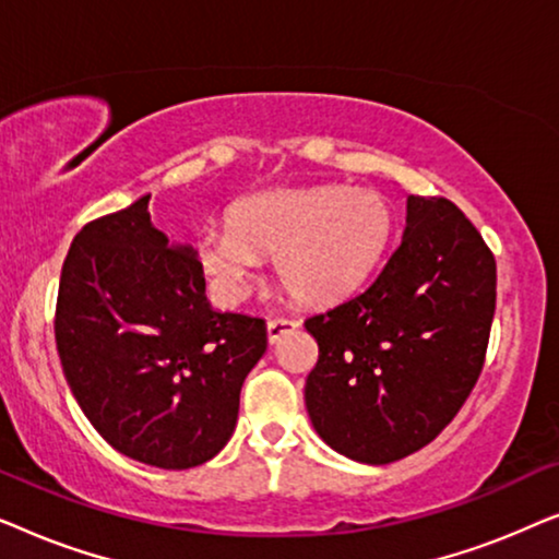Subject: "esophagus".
<instances>
[{
    "label": "esophagus",
    "instance_id": "esophagus-1",
    "mask_svg": "<svg viewBox=\"0 0 559 559\" xmlns=\"http://www.w3.org/2000/svg\"><path fill=\"white\" fill-rule=\"evenodd\" d=\"M295 328H300V320H295V318H270V320H266V338H270V343H277L282 335L295 331Z\"/></svg>",
    "mask_w": 559,
    "mask_h": 559
}]
</instances>
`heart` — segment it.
<instances>
[{
    "label": "heart",
    "mask_w": 559,
    "mask_h": 559,
    "mask_svg": "<svg viewBox=\"0 0 559 559\" xmlns=\"http://www.w3.org/2000/svg\"><path fill=\"white\" fill-rule=\"evenodd\" d=\"M392 209L377 190L346 186L251 193L228 209V224L195 236V257L213 293L247 297L262 254L302 302H331L361 285L392 236Z\"/></svg>",
    "instance_id": "b5f03b06"
}]
</instances>
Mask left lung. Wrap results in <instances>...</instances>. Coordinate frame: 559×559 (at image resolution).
<instances>
[{
    "label": "left lung",
    "instance_id": "left-lung-1",
    "mask_svg": "<svg viewBox=\"0 0 559 559\" xmlns=\"http://www.w3.org/2000/svg\"><path fill=\"white\" fill-rule=\"evenodd\" d=\"M496 262L448 198H407L402 243L358 295L305 320L316 432L350 461L386 465L432 442L484 369Z\"/></svg>",
    "mask_w": 559,
    "mask_h": 559
}]
</instances>
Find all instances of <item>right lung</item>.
Listing matches in <instances>:
<instances>
[{
  "mask_svg": "<svg viewBox=\"0 0 559 559\" xmlns=\"http://www.w3.org/2000/svg\"><path fill=\"white\" fill-rule=\"evenodd\" d=\"M147 203L142 195L75 234L56 343L75 402L114 450L186 471L234 435L266 325L211 308L195 249L152 226Z\"/></svg>",
  "mask_w": 559,
  "mask_h": 559,
  "instance_id": "add662e5",
  "label": "right lung"
}]
</instances>
